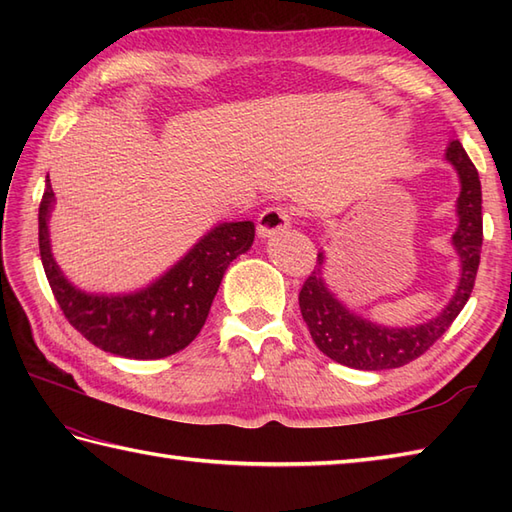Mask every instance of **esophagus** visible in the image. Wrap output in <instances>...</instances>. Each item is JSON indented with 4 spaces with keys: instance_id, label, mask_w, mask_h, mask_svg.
Returning <instances> with one entry per match:
<instances>
[{
    "instance_id": "34e87169",
    "label": "esophagus",
    "mask_w": 512,
    "mask_h": 512,
    "mask_svg": "<svg viewBox=\"0 0 512 512\" xmlns=\"http://www.w3.org/2000/svg\"><path fill=\"white\" fill-rule=\"evenodd\" d=\"M290 226V211L284 206H268V209L257 217V235L266 239L275 233L284 231Z\"/></svg>"
}]
</instances>
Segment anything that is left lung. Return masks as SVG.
<instances>
[{"label": "left lung", "instance_id": "left-lung-1", "mask_svg": "<svg viewBox=\"0 0 512 512\" xmlns=\"http://www.w3.org/2000/svg\"><path fill=\"white\" fill-rule=\"evenodd\" d=\"M444 158L451 162L460 180V195L455 202L458 228L451 237L460 262V279L451 301L433 319L405 328L365 319L347 308L325 284V253H319L317 266L299 292V308L314 345L332 361L367 372L407 365L449 330L469 301L482 253V184L460 140H451Z\"/></svg>", "mask_w": 512, "mask_h": 512}]
</instances>
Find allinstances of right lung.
I'll list each match as a JSON object with an SVG mask.
<instances>
[{
	"label": "right lung",
	"instance_id": "right-lung-1",
	"mask_svg": "<svg viewBox=\"0 0 512 512\" xmlns=\"http://www.w3.org/2000/svg\"><path fill=\"white\" fill-rule=\"evenodd\" d=\"M54 191L46 180L39 204V250L54 299L74 330L101 350L154 361L184 350L209 317L228 264L253 246L255 224L220 222L195 242L165 275L134 292H85L54 262L50 215Z\"/></svg>",
	"mask_w": 512,
	"mask_h": 512
}]
</instances>
